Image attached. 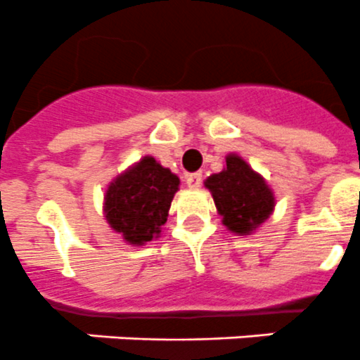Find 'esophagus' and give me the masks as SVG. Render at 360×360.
Returning <instances> with one entry per match:
<instances>
[{
	"instance_id": "obj_1",
	"label": "esophagus",
	"mask_w": 360,
	"mask_h": 360,
	"mask_svg": "<svg viewBox=\"0 0 360 360\" xmlns=\"http://www.w3.org/2000/svg\"><path fill=\"white\" fill-rule=\"evenodd\" d=\"M186 184H188V188H199L202 184V174L201 172H195V174H188V176L184 177Z\"/></svg>"
}]
</instances>
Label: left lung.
Segmentation results:
<instances>
[{"label": "left lung", "mask_w": 360, "mask_h": 360, "mask_svg": "<svg viewBox=\"0 0 360 360\" xmlns=\"http://www.w3.org/2000/svg\"><path fill=\"white\" fill-rule=\"evenodd\" d=\"M223 224L236 233H250L264 223L275 205L274 193L239 155H228L226 168L206 179Z\"/></svg>", "instance_id": "obj_1"}]
</instances>
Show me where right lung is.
<instances>
[{
    "instance_id": "obj_1",
    "label": "right lung",
    "mask_w": 360,
    "mask_h": 360,
    "mask_svg": "<svg viewBox=\"0 0 360 360\" xmlns=\"http://www.w3.org/2000/svg\"><path fill=\"white\" fill-rule=\"evenodd\" d=\"M177 186L176 174L154 158L141 159L106 190V221L130 245H145L161 233Z\"/></svg>"
}]
</instances>
